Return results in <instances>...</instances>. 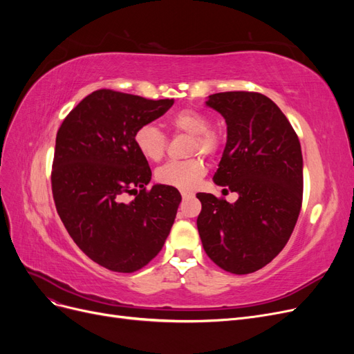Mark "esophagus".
I'll return each mask as SVG.
<instances>
[{"mask_svg": "<svg viewBox=\"0 0 354 354\" xmlns=\"http://www.w3.org/2000/svg\"><path fill=\"white\" fill-rule=\"evenodd\" d=\"M181 196H183V199H189L194 196V194H192V192H181Z\"/></svg>", "mask_w": 354, "mask_h": 354, "instance_id": "1", "label": "esophagus"}]
</instances>
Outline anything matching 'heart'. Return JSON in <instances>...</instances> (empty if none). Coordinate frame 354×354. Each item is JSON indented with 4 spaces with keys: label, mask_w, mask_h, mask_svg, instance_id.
I'll return each instance as SVG.
<instances>
[{
    "label": "heart",
    "mask_w": 354,
    "mask_h": 354,
    "mask_svg": "<svg viewBox=\"0 0 354 354\" xmlns=\"http://www.w3.org/2000/svg\"><path fill=\"white\" fill-rule=\"evenodd\" d=\"M171 128L174 133L189 134L187 153H202L214 156L220 149V136L216 130L209 128V120L198 111L185 109L171 118ZM134 145L137 151L146 159H162L167 151V136L155 124H143L134 133ZM207 174V165L201 158H190L186 160H169L156 169V180L160 185L173 186L181 190H192L198 186L202 177Z\"/></svg>",
    "instance_id": "obj_1"
}]
</instances>
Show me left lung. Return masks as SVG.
Masks as SVG:
<instances>
[{
	"label": "left lung",
	"mask_w": 354,
	"mask_h": 354,
	"mask_svg": "<svg viewBox=\"0 0 354 354\" xmlns=\"http://www.w3.org/2000/svg\"><path fill=\"white\" fill-rule=\"evenodd\" d=\"M207 106L227 124V142L214 183L236 192V202L198 194L199 236L223 270L248 274L286 245L303 202V155L286 116L264 94H211Z\"/></svg>",
	"instance_id": "obj_1"
}]
</instances>
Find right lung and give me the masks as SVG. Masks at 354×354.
<instances>
[{"instance_id":"add662e5","label":"right lung","mask_w":354,"mask_h":354,"mask_svg":"<svg viewBox=\"0 0 354 354\" xmlns=\"http://www.w3.org/2000/svg\"><path fill=\"white\" fill-rule=\"evenodd\" d=\"M173 103L97 90L69 112L57 131L51 169L57 214L78 248L112 272L142 269L162 250L173 227L181 195L165 185L146 189L152 171L134 145L137 128L158 120Z\"/></svg>"}]
</instances>
